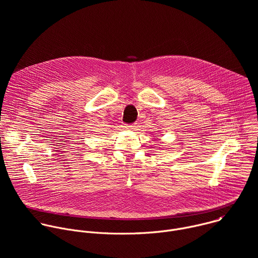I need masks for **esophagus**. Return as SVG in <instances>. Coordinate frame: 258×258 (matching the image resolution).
<instances>
[{"mask_svg":"<svg viewBox=\"0 0 258 258\" xmlns=\"http://www.w3.org/2000/svg\"><path fill=\"white\" fill-rule=\"evenodd\" d=\"M123 128H124V130H130V131L136 130V128H137V123H130V124H124V125H123Z\"/></svg>","mask_w":258,"mask_h":258,"instance_id":"obj_1","label":"esophagus"}]
</instances>
